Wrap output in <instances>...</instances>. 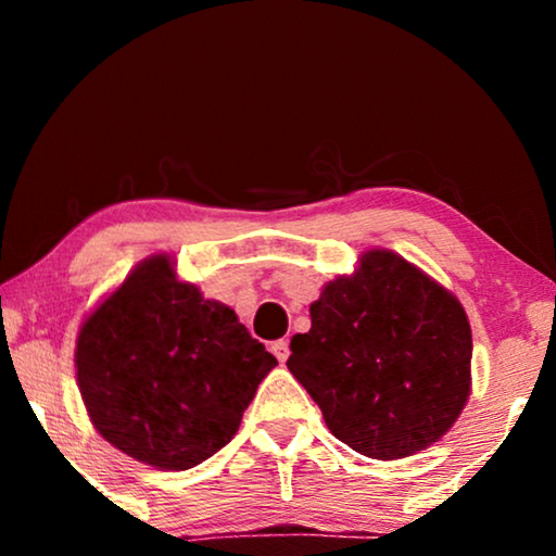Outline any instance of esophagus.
Masks as SVG:
<instances>
[{
	"instance_id": "obj_1",
	"label": "esophagus",
	"mask_w": 556,
	"mask_h": 556,
	"mask_svg": "<svg viewBox=\"0 0 556 556\" xmlns=\"http://www.w3.org/2000/svg\"><path fill=\"white\" fill-rule=\"evenodd\" d=\"M271 353L277 355L279 363H287V357H289V341H285V338H281V341L271 343Z\"/></svg>"
}]
</instances>
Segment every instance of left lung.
<instances>
[{"label": "left lung", "instance_id": "obj_1", "mask_svg": "<svg viewBox=\"0 0 556 556\" xmlns=\"http://www.w3.org/2000/svg\"><path fill=\"white\" fill-rule=\"evenodd\" d=\"M308 314L287 368L338 441L394 460L454 427L470 397L473 338L460 301L427 271L392 250H368Z\"/></svg>", "mask_w": 556, "mask_h": 556}]
</instances>
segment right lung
Wrapping results in <instances>:
<instances>
[{"mask_svg": "<svg viewBox=\"0 0 556 556\" xmlns=\"http://www.w3.org/2000/svg\"><path fill=\"white\" fill-rule=\"evenodd\" d=\"M275 365L230 306L176 277L172 255L139 262L75 341L92 427L159 470H188L228 444Z\"/></svg>", "mask_w": 556, "mask_h": 556, "instance_id": "right-lung-1", "label": "right lung"}]
</instances>
